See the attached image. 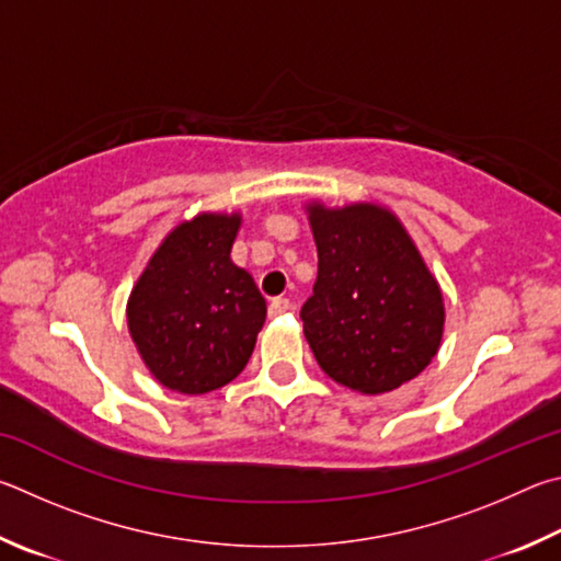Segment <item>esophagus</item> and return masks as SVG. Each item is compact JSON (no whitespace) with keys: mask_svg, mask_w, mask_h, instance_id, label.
Returning <instances> with one entry per match:
<instances>
[{"mask_svg":"<svg viewBox=\"0 0 561 561\" xmlns=\"http://www.w3.org/2000/svg\"><path fill=\"white\" fill-rule=\"evenodd\" d=\"M290 310V300L288 298H273L271 306H268V316L271 318H278L283 312Z\"/></svg>","mask_w":561,"mask_h":561,"instance_id":"obj_1","label":"esophagus"}]
</instances>
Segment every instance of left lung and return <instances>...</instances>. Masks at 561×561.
Listing matches in <instances>:
<instances>
[{"mask_svg": "<svg viewBox=\"0 0 561 561\" xmlns=\"http://www.w3.org/2000/svg\"><path fill=\"white\" fill-rule=\"evenodd\" d=\"M318 280L300 310L318 365L375 397L424 371L444 337V293L399 216L375 202L306 204Z\"/></svg>", "mask_w": 561, "mask_h": 561, "instance_id": "8db88e82", "label": "left lung"}]
</instances>
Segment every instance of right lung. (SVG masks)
<instances>
[{
    "mask_svg": "<svg viewBox=\"0 0 561 561\" xmlns=\"http://www.w3.org/2000/svg\"><path fill=\"white\" fill-rule=\"evenodd\" d=\"M241 214L202 211L157 245L127 298V330L162 387L186 397L243 371L265 322V300L231 261Z\"/></svg>",
    "mask_w": 561,
    "mask_h": 561,
    "instance_id": "add662e5",
    "label": "right lung"
}]
</instances>
